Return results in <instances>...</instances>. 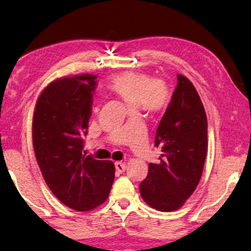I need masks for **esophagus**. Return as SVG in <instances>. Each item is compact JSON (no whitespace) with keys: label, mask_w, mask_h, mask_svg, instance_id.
I'll use <instances>...</instances> for the list:
<instances>
[{"label":"esophagus","mask_w":251,"mask_h":251,"mask_svg":"<svg viewBox=\"0 0 251 251\" xmlns=\"http://www.w3.org/2000/svg\"><path fill=\"white\" fill-rule=\"evenodd\" d=\"M115 168H116V171L118 173H124L126 170V164L123 162H116L115 163Z\"/></svg>","instance_id":"esophagus-1"}]
</instances>
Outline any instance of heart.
I'll list each match as a JSON object with an SVG mask.
<instances>
[{
	"instance_id": "b5f03b06",
	"label": "heart",
	"mask_w": 251,
	"mask_h": 251,
	"mask_svg": "<svg viewBox=\"0 0 251 251\" xmlns=\"http://www.w3.org/2000/svg\"><path fill=\"white\" fill-rule=\"evenodd\" d=\"M107 87L133 109L157 113L164 109L170 101L168 87L141 71H125L114 75Z\"/></svg>"
}]
</instances>
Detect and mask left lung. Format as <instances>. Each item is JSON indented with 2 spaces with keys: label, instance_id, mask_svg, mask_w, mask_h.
<instances>
[{
  "label": "left lung",
  "instance_id": "8db88e82",
  "mask_svg": "<svg viewBox=\"0 0 251 251\" xmlns=\"http://www.w3.org/2000/svg\"><path fill=\"white\" fill-rule=\"evenodd\" d=\"M155 146L162 154L150 163L140 184L147 204L158 211L177 210L200 181L208 149V122L204 107L188 78L177 75L171 102L156 129Z\"/></svg>",
  "mask_w": 251,
  "mask_h": 251
}]
</instances>
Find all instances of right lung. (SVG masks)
I'll return each instance as SVG.
<instances>
[{
	"label": "right lung",
	"instance_id": "obj_1",
	"mask_svg": "<svg viewBox=\"0 0 251 251\" xmlns=\"http://www.w3.org/2000/svg\"><path fill=\"white\" fill-rule=\"evenodd\" d=\"M96 79L87 74L51 82L33 115V147L43 178L57 199L77 211L104 203L115 177L113 162L82 154Z\"/></svg>",
	"mask_w": 251,
	"mask_h": 251
}]
</instances>
